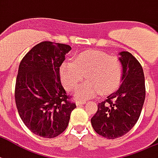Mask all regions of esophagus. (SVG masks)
<instances>
[{
  "label": "esophagus",
  "instance_id": "obj_1",
  "mask_svg": "<svg viewBox=\"0 0 158 158\" xmlns=\"http://www.w3.org/2000/svg\"><path fill=\"white\" fill-rule=\"evenodd\" d=\"M85 104H86V101H83V100H77V101H76V105H77V106L85 105Z\"/></svg>",
  "mask_w": 158,
  "mask_h": 158
}]
</instances>
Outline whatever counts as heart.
I'll return each instance as SVG.
<instances>
[{
	"label": "heart",
	"mask_w": 158,
	"mask_h": 158,
	"mask_svg": "<svg viewBox=\"0 0 158 158\" xmlns=\"http://www.w3.org/2000/svg\"><path fill=\"white\" fill-rule=\"evenodd\" d=\"M85 75L88 81L74 91L78 100H89L100 93L115 92L122 81L123 67L115 57L101 51L88 50L77 56L73 63L66 62L60 68L61 81L69 90L75 88Z\"/></svg>",
	"instance_id": "obj_1"
}]
</instances>
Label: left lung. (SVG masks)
Segmentation results:
<instances>
[{"label": "left lung", "instance_id": "left-lung-1", "mask_svg": "<svg viewBox=\"0 0 158 158\" xmlns=\"http://www.w3.org/2000/svg\"><path fill=\"white\" fill-rule=\"evenodd\" d=\"M123 75L120 88L98 104L91 124L99 135L108 139L121 137L131 130L141 115L146 96L142 67L129 52H119Z\"/></svg>", "mask_w": 158, "mask_h": 158}]
</instances>
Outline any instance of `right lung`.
Segmentation results:
<instances>
[{"label": "right lung", "mask_w": 158, "mask_h": 158, "mask_svg": "<svg viewBox=\"0 0 158 158\" xmlns=\"http://www.w3.org/2000/svg\"><path fill=\"white\" fill-rule=\"evenodd\" d=\"M69 45L43 42L21 61L15 88V100L21 119L35 135L53 138L67 128L76 108L62 86L59 67Z\"/></svg>", "instance_id": "right-lung-1"}]
</instances>
